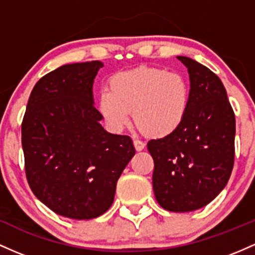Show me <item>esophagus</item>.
Returning a JSON list of instances; mask_svg holds the SVG:
<instances>
[{
    "label": "esophagus",
    "instance_id": "obj_1",
    "mask_svg": "<svg viewBox=\"0 0 255 255\" xmlns=\"http://www.w3.org/2000/svg\"><path fill=\"white\" fill-rule=\"evenodd\" d=\"M133 145H135V149L137 151L143 150V149H144V147H145L144 143H143L142 141H139V139H133Z\"/></svg>",
    "mask_w": 255,
    "mask_h": 255
}]
</instances>
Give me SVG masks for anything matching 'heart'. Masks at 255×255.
I'll return each mask as SVG.
<instances>
[{
	"instance_id": "b5f03b06",
	"label": "heart",
	"mask_w": 255,
	"mask_h": 255,
	"mask_svg": "<svg viewBox=\"0 0 255 255\" xmlns=\"http://www.w3.org/2000/svg\"><path fill=\"white\" fill-rule=\"evenodd\" d=\"M190 107V87L182 74L156 67L123 71L97 99V110L114 132L133 122L145 135L165 138L182 127Z\"/></svg>"
}]
</instances>
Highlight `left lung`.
I'll return each instance as SVG.
<instances>
[{"label": "left lung", "mask_w": 255, "mask_h": 255, "mask_svg": "<svg viewBox=\"0 0 255 255\" xmlns=\"http://www.w3.org/2000/svg\"><path fill=\"white\" fill-rule=\"evenodd\" d=\"M188 68L190 107L173 135L150 139L156 201L171 212H191L225 188L235 158V114L227 90L210 68L177 56Z\"/></svg>", "instance_id": "left-lung-1"}]
</instances>
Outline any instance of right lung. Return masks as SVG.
Segmentation results:
<instances>
[{
  "label": "right lung",
  "mask_w": 255,
  "mask_h": 255,
  "mask_svg": "<svg viewBox=\"0 0 255 255\" xmlns=\"http://www.w3.org/2000/svg\"><path fill=\"white\" fill-rule=\"evenodd\" d=\"M101 61L64 65L31 91L21 124L31 190L53 212L93 219L113 204L117 182L136 150L128 136L100 124L93 85Z\"/></svg>",
  "instance_id": "1"
}]
</instances>
